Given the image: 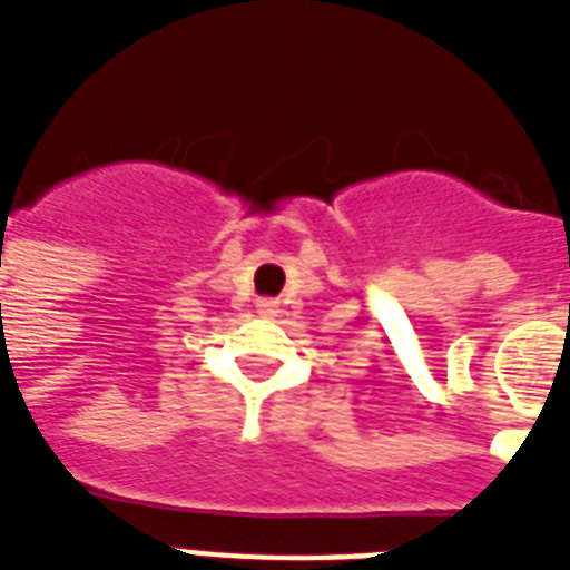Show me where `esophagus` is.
Here are the masks:
<instances>
[{"mask_svg":"<svg viewBox=\"0 0 570 570\" xmlns=\"http://www.w3.org/2000/svg\"><path fill=\"white\" fill-rule=\"evenodd\" d=\"M257 313L259 316H277V302H272V298H263V302H257Z\"/></svg>","mask_w":570,"mask_h":570,"instance_id":"34e87169","label":"esophagus"}]
</instances>
